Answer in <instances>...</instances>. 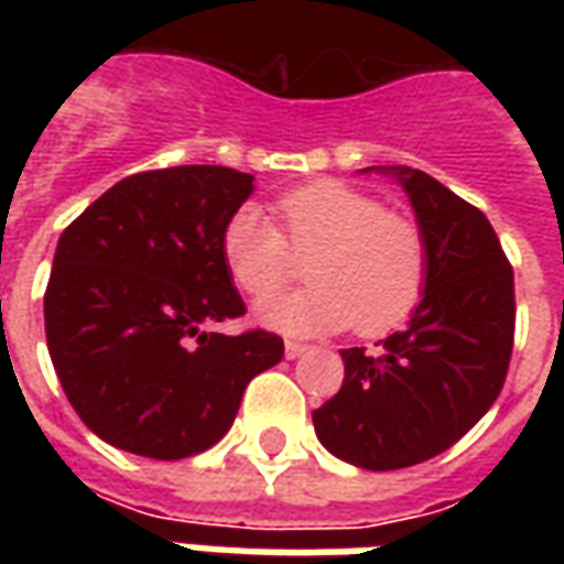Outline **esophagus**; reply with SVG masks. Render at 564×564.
I'll return each mask as SVG.
<instances>
[{
	"instance_id": "1",
	"label": "esophagus",
	"mask_w": 564,
	"mask_h": 564,
	"mask_svg": "<svg viewBox=\"0 0 564 564\" xmlns=\"http://www.w3.org/2000/svg\"><path fill=\"white\" fill-rule=\"evenodd\" d=\"M305 350H307V344H302V341L283 344V354H286V359H299V356L305 354Z\"/></svg>"
}]
</instances>
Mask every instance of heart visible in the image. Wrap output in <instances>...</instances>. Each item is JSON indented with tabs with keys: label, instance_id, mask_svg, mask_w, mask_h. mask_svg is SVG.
<instances>
[{
	"label": "heart",
	"instance_id": "b5f03b06",
	"mask_svg": "<svg viewBox=\"0 0 564 564\" xmlns=\"http://www.w3.org/2000/svg\"><path fill=\"white\" fill-rule=\"evenodd\" d=\"M281 226L253 205L223 226V262L241 293L262 299L295 278L305 259V290L257 305L259 323L286 335H317L356 326L383 335L420 302L425 238L414 220L341 181L295 186L274 202Z\"/></svg>",
	"mask_w": 564,
	"mask_h": 564
}]
</instances>
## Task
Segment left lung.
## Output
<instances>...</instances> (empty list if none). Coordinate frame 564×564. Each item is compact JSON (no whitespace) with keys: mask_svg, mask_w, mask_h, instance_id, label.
<instances>
[{"mask_svg":"<svg viewBox=\"0 0 564 564\" xmlns=\"http://www.w3.org/2000/svg\"><path fill=\"white\" fill-rule=\"evenodd\" d=\"M425 238V293L375 354L341 350L338 395L314 411L338 459L395 471L449 449L492 408L513 354V269L484 210L420 169H395Z\"/></svg>","mask_w":564,"mask_h":564,"instance_id":"obj_1","label":"left lung"}]
</instances>
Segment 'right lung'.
<instances>
[{
	"instance_id": "obj_1",
	"label": "right lung",
	"mask_w": 564,
	"mask_h": 564,
	"mask_svg": "<svg viewBox=\"0 0 564 564\" xmlns=\"http://www.w3.org/2000/svg\"><path fill=\"white\" fill-rule=\"evenodd\" d=\"M253 189L226 165L123 177L59 235L44 332L75 414L115 447L186 459L232 425L247 383L283 338L208 332L245 314L223 262V226Z\"/></svg>"
}]
</instances>
